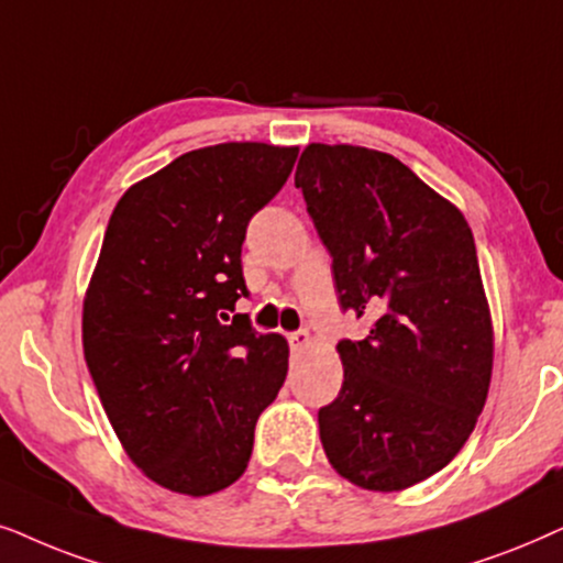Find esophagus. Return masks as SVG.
Segmentation results:
<instances>
[{
  "label": "esophagus",
  "instance_id": "obj_1",
  "mask_svg": "<svg viewBox=\"0 0 563 563\" xmlns=\"http://www.w3.org/2000/svg\"><path fill=\"white\" fill-rule=\"evenodd\" d=\"M288 340H290V344H294V347H306V344L311 342V336H309V332H306V329H298V332L288 334Z\"/></svg>",
  "mask_w": 563,
  "mask_h": 563
}]
</instances>
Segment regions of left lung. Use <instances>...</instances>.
<instances>
[{
    "label": "left lung",
    "instance_id": "left-lung-1",
    "mask_svg": "<svg viewBox=\"0 0 563 563\" xmlns=\"http://www.w3.org/2000/svg\"><path fill=\"white\" fill-rule=\"evenodd\" d=\"M332 254L344 311L340 396L319 409L329 463L371 492H399L451 463L482 415L494 332L476 244L451 200L376 148L309 144L296 169Z\"/></svg>",
    "mask_w": 563,
    "mask_h": 563
}]
</instances>
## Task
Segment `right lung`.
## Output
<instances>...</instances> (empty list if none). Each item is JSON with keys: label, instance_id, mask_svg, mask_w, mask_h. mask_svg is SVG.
<instances>
[{"label": "right lung", "instance_id": "add662e5", "mask_svg": "<svg viewBox=\"0 0 563 563\" xmlns=\"http://www.w3.org/2000/svg\"><path fill=\"white\" fill-rule=\"evenodd\" d=\"M298 146L195 148L125 190L81 313L89 376L129 459L164 489L206 497L244 474L254 424L288 373V342L254 332L246 223L280 192Z\"/></svg>", "mask_w": 563, "mask_h": 563}]
</instances>
